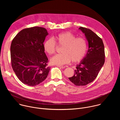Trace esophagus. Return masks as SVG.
I'll use <instances>...</instances> for the list:
<instances>
[{
    "label": "esophagus",
    "instance_id": "esophagus-1",
    "mask_svg": "<svg viewBox=\"0 0 120 120\" xmlns=\"http://www.w3.org/2000/svg\"><path fill=\"white\" fill-rule=\"evenodd\" d=\"M57 66L61 68H65V66H64V65H58Z\"/></svg>",
    "mask_w": 120,
    "mask_h": 120
}]
</instances>
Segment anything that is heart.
Masks as SVG:
<instances>
[{
	"mask_svg": "<svg viewBox=\"0 0 120 120\" xmlns=\"http://www.w3.org/2000/svg\"><path fill=\"white\" fill-rule=\"evenodd\" d=\"M63 46L61 54H57L50 59L51 63L57 65L69 63L71 60L73 62L80 61L85 55L87 45L85 40L81 38L76 37L70 32L58 34L53 38L46 39L44 44L45 52L48 55L53 54L56 51V43Z\"/></svg>",
	"mask_w": 120,
	"mask_h": 120,
	"instance_id": "b5f03b06",
	"label": "heart"
}]
</instances>
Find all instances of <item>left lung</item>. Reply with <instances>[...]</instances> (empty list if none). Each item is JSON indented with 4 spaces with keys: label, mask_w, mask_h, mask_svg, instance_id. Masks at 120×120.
Masks as SVG:
<instances>
[{
    "label": "left lung",
    "mask_w": 120,
    "mask_h": 120,
    "mask_svg": "<svg viewBox=\"0 0 120 120\" xmlns=\"http://www.w3.org/2000/svg\"><path fill=\"white\" fill-rule=\"evenodd\" d=\"M85 35L88 49L85 56L76 65L74 75L69 80L76 86H84L96 78L105 61V46L102 39L91 30L79 28Z\"/></svg>",
    "instance_id": "8db88e82"
}]
</instances>
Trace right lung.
<instances>
[{
  "instance_id": "obj_1",
  "label": "right lung",
  "mask_w": 120,
  "mask_h": 120,
  "mask_svg": "<svg viewBox=\"0 0 120 120\" xmlns=\"http://www.w3.org/2000/svg\"><path fill=\"white\" fill-rule=\"evenodd\" d=\"M48 35L45 28L35 26L23 29L12 41V68L19 80L29 86L39 84L48 75L50 67L43 44Z\"/></svg>"
}]
</instances>
